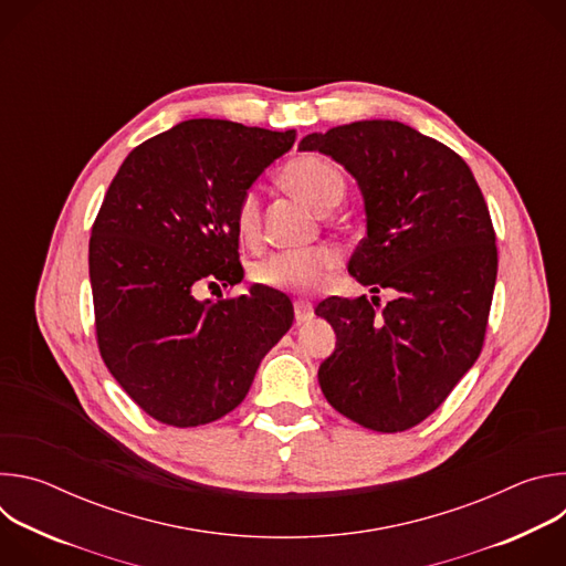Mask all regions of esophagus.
Masks as SVG:
<instances>
[{"label":"esophagus","mask_w":566,"mask_h":566,"mask_svg":"<svg viewBox=\"0 0 566 566\" xmlns=\"http://www.w3.org/2000/svg\"><path fill=\"white\" fill-rule=\"evenodd\" d=\"M293 308H295V322H297V325H302V322H308L313 317V306L308 302H304V300H297L293 304Z\"/></svg>","instance_id":"1"}]
</instances>
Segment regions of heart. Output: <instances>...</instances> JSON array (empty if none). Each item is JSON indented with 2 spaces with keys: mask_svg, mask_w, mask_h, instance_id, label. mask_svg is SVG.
Segmentation results:
<instances>
[{
  "mask_svg": "<svg viewBox=\"0 0 566 566\" xmlns=\"http://www.w3.org/2000/svg\"><path fill=\"white\" fill-rule=\"evenodd\" d=\"M282 184L304 199L313 210L329 212L345 195V177L329 160L302 156L282 170ZM262 226V199L255 190H247L234 206V228L244 241H255ZM338 266V253L329 247L308 251L275 253L253 269V280L271 289L308 291L325 282Z\"/></svg>",
  "mask_w": 566,
  "mask_h": 566,
  "instance_id": "obj_1",
  "label": "heart"
}]
</instances>
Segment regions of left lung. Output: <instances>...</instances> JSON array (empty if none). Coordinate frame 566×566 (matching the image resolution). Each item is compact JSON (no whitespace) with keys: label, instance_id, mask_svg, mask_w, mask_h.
Returning <instances> with one entry per match:
<instances>
[{"label":"left lung","instance_id":"8db88e82","mask_svg":"<svg viewBox=\"0 0 566 566\" xmlns=\"http://www.w3.org/2000/svg\"><path fill=\"white\" fill-rule=\"evenodd\" d=\"M302 151L332 156L358 181L367 234L349 273L378 297H327L315 308L336 332L319 365L322 394L374 432L428 419L474 365L497 280L491 212L443 143L398 120H358L308 134Z\"/></svg>","mask_w":566,"mask_h":566}]
</instances>
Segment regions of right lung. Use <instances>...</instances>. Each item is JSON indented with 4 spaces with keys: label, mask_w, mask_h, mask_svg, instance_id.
Wrapping results in <instances>:
<instances>
[{
    "label": "right lung",
    "mask_w": 566,
    "mask_h": 566,
    "mask_svg": "<svg viewBox=\"0 0 566 566\" xmlns=\"http://www.w3.org/2000/svg\"><path fill=\"white\" fill-rule=\"evenodd\" d=\"M295 129L195 118L129 151L90 239L101 356L151 419L197 428L247 398L262 358L293 325L266 286L197 300L244 280L234 206L289 151Z\"/></svg>",
    "instance_id": "right-lung-1"
}]
</instances>
